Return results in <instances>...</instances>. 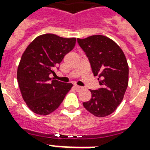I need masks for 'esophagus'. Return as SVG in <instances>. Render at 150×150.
Wrapping results in <instances>:
<instances>
[{"label": "esophagus", "mask_w": 150, "mask_h": 150, "mask_svg": "<svg viewBox=\"0 0 150 150\" xmlns=\"http://www.w3.org/2000/svg\"><path fill=\"white\" fill-rule=\"evenodd\" d=\"M75 90H76L77 91H81L82 89H83V88H82V87H80V86H78V85H75Z\"/></svg>", "instance_id": "34e87169"}]
</instances>
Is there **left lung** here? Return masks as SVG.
I'll return each mask as SVG.
<instances>
[{"label":"left lung","instance_id":"1","mask_svg":"<svg viewBox=\"0 0 150 150\" xmlns=\"http://www.w3.org/2000/svg\"><path fill=\"white\" fill-rule=\"evenodd\" d=\"M88 56L92 73L98 75L100 88L90 90L91 100L83 107L97 117L109 116L118 107L129 84V65L125 55L113 40L104 35L78 38Z\"/></svg>","mask_w":150,"mask_h":150}]
</instances>
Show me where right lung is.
<instances>
[{"instance_id":"add662e5","label":"right lung","mask_w":150,"mask_h":150,"mask_svg":"<svg viewBox=\"0 0 150 150\" xmlns=\"http://www.w3.org/2000/svg\"><path fill=\"white\" fill-rule=\"evenodd\" d=\"M75 42V38L42 34L30 42L23 53L17 78L22 98L33 112L41 116L53 112L72 88V83L51 79L50 75L54 74V67L73 50Z\"/></svg>"}]
</instances>
